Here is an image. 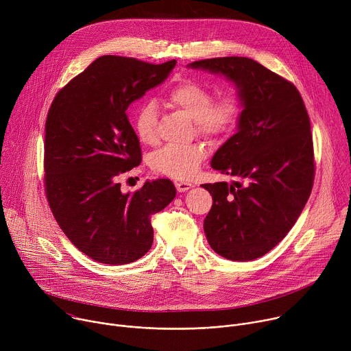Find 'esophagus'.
I'll list each match as a JSON object with an SVG mask.
<instances>
[{"instance_id":"1","label":"esophagus","mask_w":351,"mask_h":351,"mask_svg":"<svg viewBox=\"0 0 351 351\" xmlns=\"http://www.w3.org/2000/svg\"><path fill=\"white\" fill-rule=\"evenodd\" d=\"M175 186H176V190L178 191H186V190H189V189H191L193 187V184L191 183H189V182H184V180H179V182H175Z\"/></svg>"}]
</instances>
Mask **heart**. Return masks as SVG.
Here are the masks:
<instances>
[{"label": "heart", "mask_w": 351, "mask_h": 351, "mask_svg": "<svg viewBox=\"0 0 351 351\" xmlns=\"http://www.w3.org/2000/svg\"><path fill=\"white\" fill-rule=\"evenodd\" d=\"M168 101L194 119L199 134L208 137H225L230 134L241 115V106L233 95L214 99V94L206 86L186 80L168 93ZM133 128L138 140L154 145L158 141V112L153 101H145L134 114ZM207 147L203 143L184 145H167L152 158L156 172L173 178H191L207 158Z\"/></svg>", "instance_id": "obj_1"}]
</instances>
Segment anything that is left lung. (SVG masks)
I'll return each mask as SVG.
<instances>
[{
    "instance_id": "obj_1",
    "label": "left lung",
    "mask_w": 351,
    "mask_h": 351,
    "mask_svg": "<svg viewBox=\"0 0 351 351\" xmlns=\"http://www.w3.org/2000/svg\"><path fill=\"white\" fill-rule=\"evenodd\" d=\"M237 87V133L211 167L239 180L202 184L213 195L204 232L215 253L232 261L263 257L289 233L313 190L315 164L310 118L293 83L245 57L189 64Z\"/></svg>"
}]
</instances>
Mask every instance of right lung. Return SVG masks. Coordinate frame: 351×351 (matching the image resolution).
<instances>
[{"label":"right lung","instance_id":"right-lung-1","mask_svg":"<svg viewBox=\"0 0 351 351\" xmlns=\"http://www.w3.org/2000/svg\"><path fill=\"white\" fill-rule=\"evenodd\" d=\"M176 61L160 65L104 56L58 91L45 122L44 183L66 237L97 263L123 265L153 245L152 215L176 195L169 179L122 193L118 176L140 165V141L126 110L161 84Z\"/></svg>","mask_w":351,"mask_h":351}]
</instances>
